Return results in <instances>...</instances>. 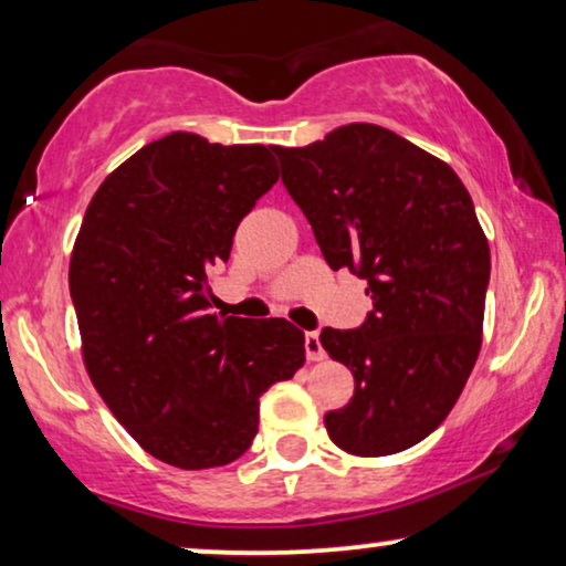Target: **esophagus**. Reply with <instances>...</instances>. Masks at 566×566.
Returning a JSON list of instances; mask_svg holds the SVG:
<instances>
[{"instance_id":"1","label":"esophagus","mask_w":566,"mask_h":566,"mask_svg":"<svg viewBox=\"0 0 566 566\" xmlns=\"http://www.w3.org/2000/svg\"><path fill=\"white\" fill-rule=\"evenodd\" d=\"M304 347H306V358H308V360H312V363L324 360V347H322L319 335H316V332H306Z\"/></svg>"}]
</instances>
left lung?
<instances>
[{
	"label": "left lung",
	"instance_id": "8db88e82",
	"mask_svg": "<svg viewBox=\"0 0 566 566\" xmlns=\"http://www.w3.org/2000/svg\"><path fill=\"white\" fill-rule=\"evenodd\" d=\"M283 185L332 270L366 277L374 312L319 343L350 368V405L324 415L345 453L391 455L451 412L479 358L490 244L459 175L374 123L277 146Z\"/></svg>",
	"mask_w": 566,
	"mask_h": 566
}]
</instances>
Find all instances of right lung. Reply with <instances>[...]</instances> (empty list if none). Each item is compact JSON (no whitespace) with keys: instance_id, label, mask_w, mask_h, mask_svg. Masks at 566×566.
Returning a JSON list of instances; mask_svg holds the SVG:
<instances>
[{"instance_id":"add662e5","label":"right lung","mask_w":566,"mask_h":566,"mask_svg":"<svg viewBox=\"0 0 566 566\" xmlns=\"http://www.w3.org/2000/svg\"><path fill=\"white\" fill-rule=\"evenodd\" d=\"M277 146L169 134L105 177L74 239L69 289L84 368L107 409L177 469L237 461L260 397L304 366L285 319L206 314L211 268L277 182Z\"/></svg>"}]
</instances>
